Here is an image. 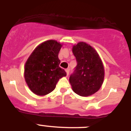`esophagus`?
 <instances>
[{"mask_svg": "<svg viewBox=\"0 0 131 131\" xmlns=\"http://www.w3.org/2000/svg\"><path fill=\"white\" fill-rule=\"evenodd\" d=\"M66 71L67 76H68V75H69V69H66Z\"/></svg>", "mask_w": 131, "mask_h": 131, "instance_id": "34e87169", "label": "esophagus"}]
</instances>
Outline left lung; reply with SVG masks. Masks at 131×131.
<instances>
[{"mask_svg":"<svg viewBox=\"0 0 131 131\" xmlns=\"http://www.w3.org/2000/svg\"><path fill=\"white\" fill-rule=\"evenodd\" d=\"M72 51L77 63L69 77L73 91L81 96L92 95L100 89L104 81L102 62L95 50L86 42L74 45Z\"/></svg>","mask_w":131,"mask_h":131,"instance_id":"1","label":"left lung"}]
</instances>
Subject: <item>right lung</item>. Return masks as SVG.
<instances>
[{
    "label": "right lung",
    "instance_id": "obj_1",
    "mask_svg": "<svg viewBox=\"0 0 131 131\" xmlns=\"http://www.w3.org/2000/svg\"><path fill=\"white\" fill-rule=\"evenodd\" d=\"M62 47L56 40H47L39 45L27 60L24 69L25 81L37 95L51 92L59 79L66 76L64 69L59 66L58 53Z\"/></svg>",
    "mask_w": 131,
    "mask_h": 131
}]
</instances>
